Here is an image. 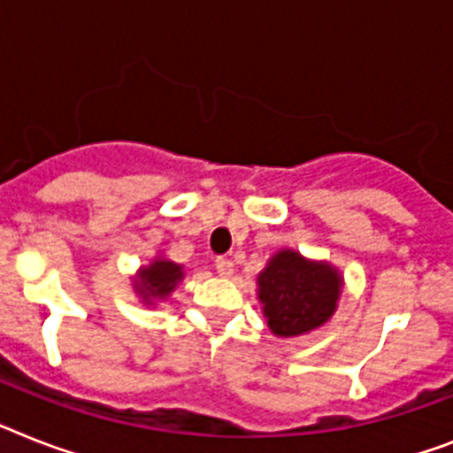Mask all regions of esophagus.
I'll return each instance as SVG.
<instances>
[{"label":"esophagus","mask_w":453,"mask_h":453,"mask_svg":"<svg viewBox=\"0 0 453 453\" xmlns=\"http://www.w3.org/2000/svg\"><path fill=\"white\" fill-rule=\"evenodd\" d=\"M216 272H219L220 277H233V272H234L233 260L216 258Z\"/></svg>","instance_id":"1"}]
</instances>
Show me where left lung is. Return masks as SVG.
<instances>
[{"label": "left lung", "mask_w": 453, "mask_h": 453, "mask_svg": "<svg viewBox=\"0 0 453 453\" xmlns=\"http://www.w3.org/2000/svg\"><path fill=\"white\" fill-rule=\"evenodd\" d=\"M342 284L333 265L307 260L290 249L274 253L258 274V300L272 333L297 337L321 328L337 310Z\"/></svg>", "instance_id": "1"}]
</instances>
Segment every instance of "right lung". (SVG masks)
<instances>
[{
  "mask_svg": "<svg viewBox=\"0 0 453 453\" xmlns=\"http://www.w3.org/2000/svg\"><path fill=\"white\" fill-rule=\"evenodd\" d=\"M183 279L181 265L172 263V260L156 258L150 265L142 267L134 279V290L142 296V303L153 304L156 300L165 297L176 288V284Z\"/></svg>",
  "mask_w": 453,
  "mask_h": 453,
  "instance_id": "obj_1",
  "label": "right lung"
}]
</instances>
